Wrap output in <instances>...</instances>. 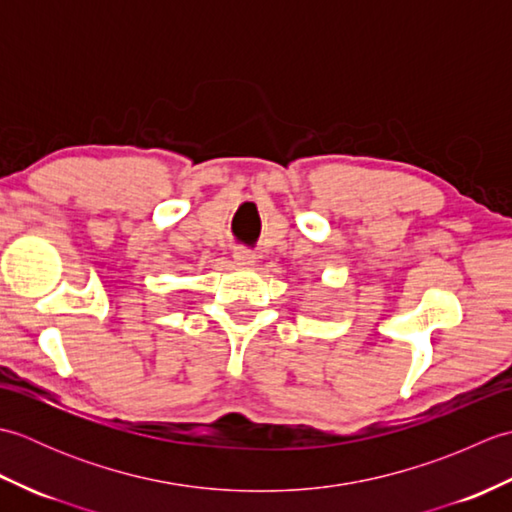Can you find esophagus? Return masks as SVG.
<instances>
[{
  "label": "esophagus",
  "instance_id": "1",
  "mask_svg": "<svg viewBox=\"0 0 512 512\" xmlns=\"http://www.w3.org/2000/svg\"><path fill=\"white\" fill-rule=\"evenodd\" d=\"M233 262H235L239 268H250V266L255 264V255L250 253L248 248H235Z\"/></svg>",
  "mask_w": 512,
  "mask_h": 512
}]
</instances>
